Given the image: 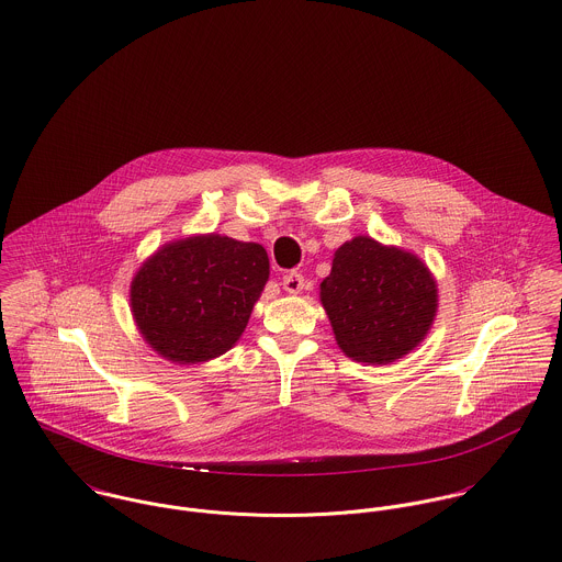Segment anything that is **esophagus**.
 <instances>
[{"mask_svg":"<svg viewBox=\"0 0 562 562\" xmlns=\"http://www.w3.org/2000/svg\"><path fill=\"white\" fill-rule=\"evenodd\" d=\"M282 289L286 291V293H300L302 289H304V276L302 273H297V271H291V273H286L284 278H282Z\"/></svg>","mask_w":562,"mask_h":562,"instance_id":"34e87169","label":"esophagus"}]
</instances>
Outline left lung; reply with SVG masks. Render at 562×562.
I'll return each mask as SVG.
<instances>
[{
    "instance_id": "left-lung-1",
    "label": "left lung",
    "mask_w": 562,
    "mask_h": 562,
    "mask_svg": "<svg viewBox=\"0 0 562 562\" xmlns=\"http://www.w3.org/2000/svg\"><path fill=\"white\" fill-rule=\"evenodd\" d=\"M321 304L340 351L353 362L383 367L427 338L436 321L437 282L414 251L358 235L334 251Z\"/></svg>"
}]
</instances>
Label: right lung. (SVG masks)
<instances>
[{"mask_svg":"<svg viewBox=\"0 0 562 562\" xmlns=\"http://www.w3.org/2000/svg\"><path fill=\"white\" fill-rule=\"evenodd\" d=\"M269 280L260 244L193 235L148 256L128 289L133 321L164 360L200 364L231 351Z\"/></svg>","mask_w":562,"mask_h":562,"instance_id":"right-lung-1","label":"right lung"}]
</instances>
